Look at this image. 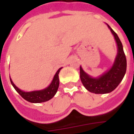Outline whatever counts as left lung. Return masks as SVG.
I'll use <instances>...</instances> for the list:
<instances>
[{
    "label": "left lung",
    "mask_w": 134,
    "mask_h": 134,
    "mask_svg": "<svg viewBox=\"0 0 134 134\" xmlns=\"http://www.w3.org/2000/svg\"><path fill=\"white\" fill-rule=\"evenodd\" d=\"M107 26L114 36L118 47L117 56L110 69L98 77H92L80 66V77L83 85L88 91L95 94H106L113 91L121 83L126 72L127 60L122 44L118 35L108 24Z\"/></svg>",
    "instance_id": "left-lung-1"
}]
</instances>
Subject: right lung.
<instances>
[{"instance_id": "right-lung-1", "label": "right lung", "mask_w": 134, "mask_h": 134, "mask_svg": "<svg viewBox=\"0 0 134 134\" xmlns=\"http://www.w3.org/2000/svg\"><path fill=\"white\" fill-rule=\"evenodd\" d=\"M62 68H59L57 73L54 75L51 83L44 90H38V91H32V92H24L20 89H18L16 86L13 83V82L10 78V81L15 90L17 91L19 95H21L24 99L27 100L31 103H42L48 101L51 99L57 93L58 87H59V73Z\"/></svg>"}]
</instances>
